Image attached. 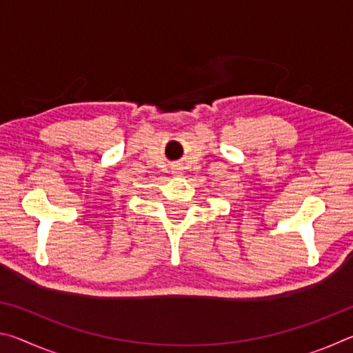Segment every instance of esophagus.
Here are the masks:
<instances>
[{
	"label": "esophagus",
	"mask_w": 353,
	"mask_h": 353,
	"mask_svg": "<svg viewBox=\"0 0 353 353\" xmlns=\"http://www.w3.org/2000/svg\"><path fill=\"white\" fill-rule=\"evenodd\" d=\"M174 172H176V174H181V168H176Z\"/></svg>",
	"instance_id": "obj_1"
}]
</instances>
